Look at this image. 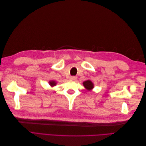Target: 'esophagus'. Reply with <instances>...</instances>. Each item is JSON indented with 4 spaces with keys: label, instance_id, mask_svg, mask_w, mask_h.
Instances as JSON below:
<instances>
[{
    "label": "esophagus",
    "instance_id": "obj_1",
    "mask_svg": "<svg viewBox=\"0 0 146 146\" xmlns=\"http://www.w3.org/2000/svg\"><path fill=\"white\" fill-rule=\"evenodd\" d=\"M77 78V77L76 76H71V77H70V80H76Z\"/></svg>",
    "mask_w": 146,
    "mask_h": 146
}]
</instances>
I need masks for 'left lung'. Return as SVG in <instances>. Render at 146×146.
Returning a JSON list of instances; mask_svg holds the SVG:
<instances>
[{
    "label": "left lung",
    "instance_id": "obj_1",
    "mask_svg": "<svg viewBox=\"0 0 146 146\" xmlns=\"http://www.w3.org/2000/svg\"><path fill=\"white\" fill-rule=\"evenodd\" d=\"M83 85L85 86L87 90H91L92 88H93V84L90 81V80H87L83 82Z\"/></svg>",
    "mask_w": 146,
    "mask_h": 146
}]
</instances>
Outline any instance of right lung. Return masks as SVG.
I'll return each mask as SVG.
<instances>
[{"instance_id": "right-lung-1", "label": "right lung", "mask_w": 146, "mask_h": 146, "mask_svg": "<svg viewBox=\"0 0 146 146\" xmlns=\"http://www.w3.org/2000/svg\"><path fill=\"white\" fill-rule=\"evenodd\" d=\"M50 85L51 86H55L56 85V83L54 81H52V82H50Z\"/></svg>"}]
</instances>
